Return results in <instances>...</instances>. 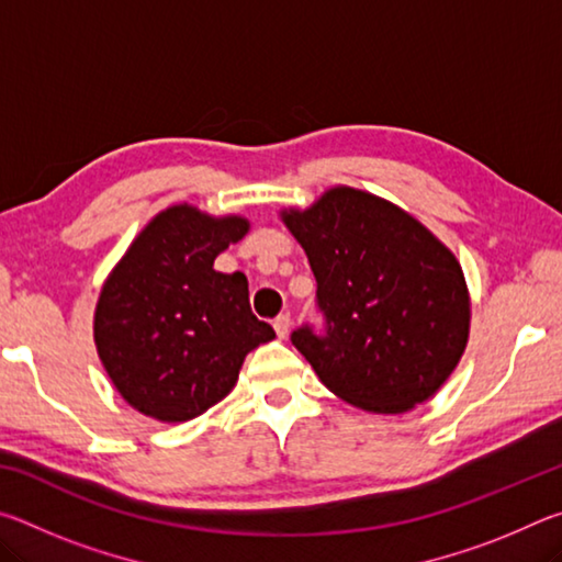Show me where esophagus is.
I'll return each instance as SVG.
<instances>
[{
  "mask_svg": "<svg viewBox=\"0 0 562 562\" xmlns=\"http://www.w3.org/2000/svg\"><path fill=\"white\" fill-rule=\"evenodd\" d=\"M290 325H292L290 315H280L278 319H274V331H278L280 339H284V337L290 335Z\"/></svg>",
  "mask_w": 562,
  "mask_h": 562,
  "instance_id": "esophagus-1",
  "label": "esophagus"
}]
</instances>
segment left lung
<instances>
[{
  "instance_id": "left-lung-1",
  "label": "left lung",
  "mask_w": 562,
  "mask_h": 562,
  "mask_svg": "<svg viewBox=\"0 0 562 562\" xmlns=\"http://www.w3.org/2000/svg\"><path fill=\"white\" fill-rule=\"evenodd\" d=\"M317 280L325 335L292 345L351 406L404 414L439 392L469 341L471 300L456 255L394 203L329 188L307 211H282Z\"/></svg>"
}]
</instances>
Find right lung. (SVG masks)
Returning <instances> with one entry per match:
<instances>
[{"label":"right lung","mask_w":562,"mask_h":562,"mask_svg":"<svg viewBox=\"0 0 562 562\" xmlns=\"http://www.w3.org/2000/svg\"><path fill=\"white\" fill-rule=\"evenodd\" d=\"M247 231L240 215L173 205L138 233L103 282L93 341L136 412L166 424L201 416L231 394L245 357L274 337L252 315L245 274L213 270Z\"/></svg>","instance_id":"add662e5"}]
</instances>
